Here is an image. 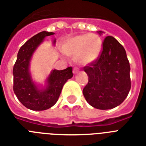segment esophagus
Returning <instances> with one entry per match:
<instances>
[{"label":"esophagus","instance_id":"1","mask_svg":"<svg viewBox=\"0 0 146 146\" xmlns=\"http://www.w3.org/2000/svg\"><path fill=\"white\" fill-rule=\"evenodd\" d=\"M78 72H79V69H78L77 67H74L73 70V73H74V74H76V73H77Z\"/></svg>","mask_w":146,"mask_h":146}]
</instances>
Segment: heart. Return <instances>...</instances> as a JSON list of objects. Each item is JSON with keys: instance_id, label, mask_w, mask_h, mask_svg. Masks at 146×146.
Listing matches in <instances>:
<instances>
[{"instance_id": "heart-1", "label": "heart", "mask_w": 146, "mask_h": 146, "mask_svg": "<svg viewBox=\"0 0 146 146\" xmlns=\"http://www.w3.org/2000/svg\"><path fill=\"white\" fill-rule=\"evenodd\" d=\"M103 42L95 34L77 35L66 40L62 51L68 56L75 57L79 64L88 65L97 60L101 52Z\"/></svg>"}]
</instances>
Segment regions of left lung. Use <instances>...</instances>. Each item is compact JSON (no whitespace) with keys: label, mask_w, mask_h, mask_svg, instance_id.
Wrapping results in <instances>:
<instances>
[{"label":"left lung","mask_w":146,"mask_h":146,"mask_svg":"<svg viewBox=\"0 0 146 146\" xmlns=\"http://www.w3.org/2000/svg\"><path fill=\"white\" fill-rule=\"evenodd\" d=\"M84 70L88 76V82L82 92L91 106L110 110L125 100L131 87V67L125 49L113 36L104 39L100 55Z\"/></svg>","instance_id":"obj_1"}]
</instances>
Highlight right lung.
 I'll use <instances>...</instances> for the list:
<instances>
[{
	"label": "right lung",
	"instance_id": "add662e5",
	"mask_svg": "<svg viewBox=\"0 0 146 146\" xmlns=\"http://www.w3.org/2000/svg\"><path fill=\"white\" fill-rule=\"evenodd\" d=\"M53 34V32H40L28 40L18 52L13 70V91L19 100L29 110L42 111L54 106L58 100L64 85L73 77V68L70 67L62 70L51 71L44 88L39 87L32 79L29 70L32 55L45 37Z\"/></svg>",
	"mask_w": 146,
	"mask_h": 146
}]
</instances>
